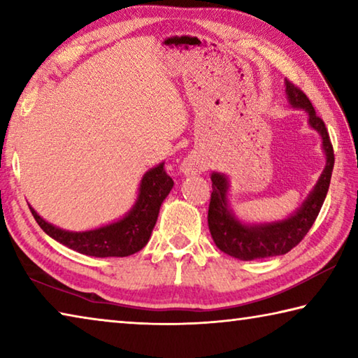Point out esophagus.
Returning a JSON list of instances; mask_svg holds the SVG:
<instances>
[{
	"mask_svg": "<svg viewBox=\"0 0 358 358\" xmlns=\"http://www.w3.org/2000/svg\"><path fill=\"white\" fill-rule=\"evenodd\" d=\"M202 171H203L202 162L199 161L196 156H187L186 159L183 161V164H181V172L186 173V175H192V173H197V172H202Z\"/></svg>",
	"mask_w": 358,
	"mask_h": 358,
	"instance_id": "34e87169",
	"label": "esophagus"
}]
</instances>
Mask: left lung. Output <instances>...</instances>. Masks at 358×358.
<instances>
[{
  "label": "left lung",
  "instance_id": "8db88e82",
  "mask_svg": "<svg viewBox=\"0 0 358 358\" xmlns=\"http://www.w3.org/2000/svg\"><path fill=\"white\" fill-rule=\"evenodd\" d=\"M286 93L290 104L296 108H305L310 115L311 128L322 137L327 164L313 192L292 216L284 221L262 224V226H246L232 215L227 207V178L221 173H211V199L208 205L210 234L222 252L240 260L281 256L299 245L316 221L330 186L335 153L325 123L316 115L308 96L287 78Z\"/></svg>",
  "mask_w": 358,
  "mask_h": 358
}]
</instances>
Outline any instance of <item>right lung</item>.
I'll return each instance as SVG.
<instances>
[{"mask_svg": "<svg viewBox=\"0 0 358 358\" xmlns=\"http://www.w3.org/2000/svg\"><path fill=\"white\" fill-rule=\"evenodd\" d=\"M173 180L164 171V162L143 175L137 202L123 220L88 232H68L58 229L29 207L36 222L59 243L80 254L94 257H126L148 243L159 215L161 203L169 196Z\"/></svg>", "mask_w": 358, "mask_h": 358, "instance_id": "1", "label": "right lung"}]
</instances>
